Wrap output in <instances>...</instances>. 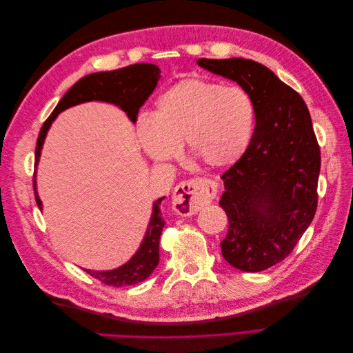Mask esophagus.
<instances>
[{
    "label": "esophagus",
    "mask_w": 353,
    "mask_h": 353,
    "mask_svg": "<svg viewBox=\"0 0 353 353\" xmlns=\"http://www.w3.org/2000/svg\"><path fill=\"white\" fill-rule=\"evenodd\" d=\"M216 193L218 185L212 179L194 178L184 181L174 190V209L179 215H193L215 199Z\"/></svg>",
    "instance_id": "obj_1"
}]
</instances>
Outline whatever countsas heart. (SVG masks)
<instances>
[{
    "instance_id": "obj_1",
    "label": "heart",
    "mask_w": 353,
    "mask_h": 353,
    "mask_svg": "<svg viewBox=\"0 0 353 353\" xmlns=\"http://www.w3.org/2000/svg\"><path fill=\"white\" fill-rule=\"evenodd\" d=\"M254 116V104L243 88L191 78L160 95L154 113L140 117L137 132L154 162L178 157L185 141L191 159L222 169L248 150Z\"/></svg>"
}]
</instances>
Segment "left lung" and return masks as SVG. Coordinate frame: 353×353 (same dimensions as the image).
Here are the masks:
<instances>
[{"label": "left lung", "mask_w": 353, "mask_h": 353, "mask_svg": "<svg viewBox=\"0 0 353 353\" xmlns=\"http://www.w3.org/2000/svg\"><path fill=\"white\" fill-rule=\"evenodd\" d=\"M197 65L237 82L254 104L248 150L221 178L219 205L230 225L225 261L244 272L271 268L290 254L316 210L321 154L303 99L249 59H199Z\"/></svg>", "instance_id": "8db88e82"}]
</instances>
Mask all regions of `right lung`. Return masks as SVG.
Wrapping results in <instances>:
<instances>
[{"label":"right lung","instance_id":"right-lung-1","mask_svg":"<svg viewBox=\"0 0 353 353\" xmlns=\"http://www.w3.org/2000/svg\"><path fill=\"white\" fill-rule=\"evenodd\" d=\"M159 79L160 69L156 65H152V63H137V65H131L112 72H95L85 74L83 78H81L63 95L61 100L56 105V109L52 110L48 119L42 125L37 141L34 191L39 210H42V201L37 191V168L39 163L41 150L42 145H44L47 132L51 123L56 121L59 113L87 101H105L121 108L126 113V116L130 117V121L135 123L140 108L154 91ZM163 199L165 197H160L153 203L152 218L148 221L145 236L140 244V248H138V250L130 261L109 271H85L92 275L94 279L113 287L134 285L148 279L159 263V240L165 227L162 209H160Z\"/></svg>","mask_w":353,"mask_h":353}]
</instances>
